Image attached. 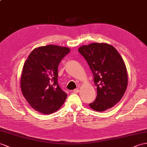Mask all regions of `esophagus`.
<instances>
[{
    "mask_svg": "<svg viewBox=\"0 0 147 147\" xmlns=\"http://www.w3.org/2000/svg\"><path fill=\"white\" fill-rule=\"evenodd\" d=\"M79 91H80V90H79L78 88H76V89H75L73 90V92L74 93H78Z\"/></svg>",
    "mask_w": 147,
    "mask_h": 147,
    "instance_id": "34e87169",
    "label": "esophagus"
}]
</instances>
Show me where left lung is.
I'll return each instance as SVG.
<instances>
[{
	"label": "left lung",
	"instance_id": "1",
	"mask_svg": "<svg viewBox=\"0 0 147 147\" xmlns=\"http://www.w3.org/2000/svg\"><path fill=\"white\" fill-rule=\"evenodd\" d=\"M78 51L91 69L97 86V97L89 106L105 111L119 102L125 93L128 76L125 63L116 49L107 43L84 45Z\"/></svg>",
	"mask_w": 147,
	"mask_h": 147
}]
</instances>
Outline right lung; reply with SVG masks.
Masks as SVG:
<instances>
[{"instance_id":"1","label":"right lung","mask_w":147,"mask_h":147,"mask_svg":"<svg viewBox=\"0 0 147 147\" xmlns=\"http://www.w3.org/2000/svg\"><path fill=\"white\" fill-rule=\"evenodd\" d=\"M69 48L47 45L34 49L26 60L20 86L22 94L32 108L45 114L58 111L67 94L58 82V67Z\"/></svg>"}]
</instances>
